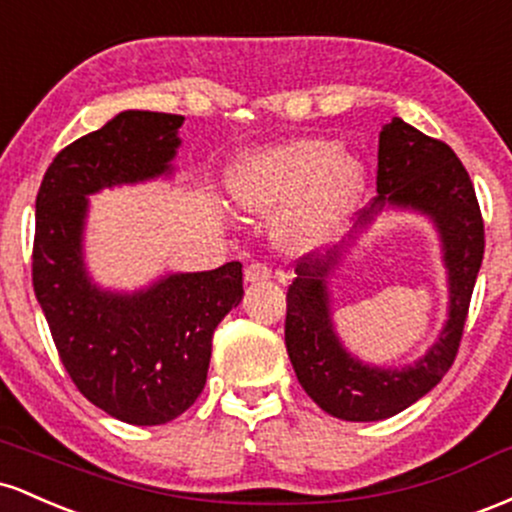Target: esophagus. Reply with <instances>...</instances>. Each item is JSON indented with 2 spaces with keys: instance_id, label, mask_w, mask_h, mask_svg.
Listing matches in <instances>:
<instances>
[{
  "instance_id": "1",
  "label": "esophagus",
  "mask_w": 512,
  "mask_h": 512,
  "mask_svg": "<svg viewBox=\"0 0 512 512\" xmlns=\"http://www.w3.org/2000/svg\"><path fill=\"white\" fill-rule=\"evenodd\" d=\"M244 280L246 283H266V280H271V268L263 266V263H251V266H246L244 271Z\"/></svg>"
}]
</instances>
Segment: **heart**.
Returning <instances> with one entry per match:
<instances>
[{
	"label": "heart",
	"mask_w": 512,
	"mask_h": 512,
	"mask_svg": "<svg viewBox=\"0 0 512 512\" xmlns=\"http://www.w3.org/2000/svg\"><path fill=\"white\" fill-rule=\"evenodd\" d=\"M365 191V166L333 142L297 140L244 157L229 174V193L249 212H278L275 237L312 251L341 232Z\"/></svg>",
	"instance_id": "obj_1"
}]
</instances>
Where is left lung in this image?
Masks as SVG:
<instances>
[{
  "label": "left lung",
  "mask_w": 512,
  "mask_h": 512,
  "mask_svg": "<svg viewBox=\"0 0 512 512\" xmlns=\"http://www.w3.org/2000/svg\"><path fill=\"white\" fill-rule=\"evenodd\" d=\"M384 208L428 215L440 234L450 307L438 341L404 367H377L350 355L331 321L329 275L341 249L302 258L287 287L285 346L302 389L319 409L343 421H382L409 409L455 363L481 258L484 220L472 179L445 142L423 135L401 118L384 125L377 152V198L360 215L367 227Z\"/></svg>",
  "instance_id": "1"
}]
</instances>
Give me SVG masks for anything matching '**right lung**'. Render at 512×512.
I'll return each instance as SVG.
<instances>
[{"mask_svg":"<svg viewBox=\"0 0 512 512\" xmlns=\"http://www.w3.org/2000/svg\"><path fill=\"white\" fill-rule=\"evenodd\" d=\"M183 116L123 111L53 159L36 198L33 290L67 375L132 426L174 421L203 392L212 333L244 297L241 263L101 290L84 266L89 195L174 171Z\"/></svg>","mask_w":512,"mask_h":512,"instance_id":"add662e5","label":"right lung"}]
</instances>
